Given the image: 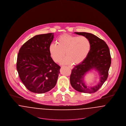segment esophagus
I'll return each mask as SVG.
<instances>
[{
  "mask_svg": "<svg viewBox=\"0 0 126 126\" xmlns=\"http://www.w3.org/2000/svg\"><path fill=\"white\" fill-rule=\"evenodd\" d=\"M69 67V68H70V69H72V67Z\"/></svg>",
  "mask_w": 126,
  "mask_h": 126,
  "instance_id": "obj_1",
  "label": "esophagus"
}]
</instances>
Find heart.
Wrapping results in <instances>:
<instances>
[{"mask_svg": "<svg viewBox=\"0 0 126 126\" xmlns=\"http://www.w3.org/2000/svg\"><path fill=\"white\" fill-rule=\"evenodd\" d=\"M57 44H51L49 50L52 59L59 62L65 55L67 56L62 59V64H79L86 59L91 48V43L85 36H72L63 34L57 39Z\"/></svg>", "mask_w": 126, "mask_h": 126, "instance_id": "heart-1", "label": "heart"}]
</instances>
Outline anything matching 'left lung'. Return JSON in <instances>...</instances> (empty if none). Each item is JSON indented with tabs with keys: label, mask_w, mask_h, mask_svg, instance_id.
Listing matches in <instances>:
<instances>
[{
	"label": "left lung",
	"mask_w": 126,
	"mask_h": 126,
	"mask_svg": "<svg viewBox=\"0 0 126 126\" xmlns=\"http://www.w3.org/2000/svg\"><path fill=\"white\" fill-rule=\"evenodd\" d=\"M89 39L91 48L88 56L82 63L75 66L70 77L71 85L76 90L86 93L96 92L107 80L111 65V56L108 46L102 39L87 32H75ZM95 69L100 75V81L92 87L87 86L83 81L84 76L91 70Z\"/></svg>",
	"instance_id": "left-lung-1"
}]
</instances>
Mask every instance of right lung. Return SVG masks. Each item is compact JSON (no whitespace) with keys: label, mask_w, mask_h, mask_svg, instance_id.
<instances>
[{"label":"right lung","mask_w":126,"mask_h":126,"mask_svg":"<svg viewBox=\"0 0 126 126\" xmlns=\"http://www.w3.org/2000/svg\"><path fill=\"white\" fill-rule=\"evenodd\" d=\"M53 38V33L36 35L23 45L18 53L19 77L33 93L48 92L56 85L60 67L50 57L49 47Z\"/></svg>","instance_id":"obj_1"}]
</instances>
